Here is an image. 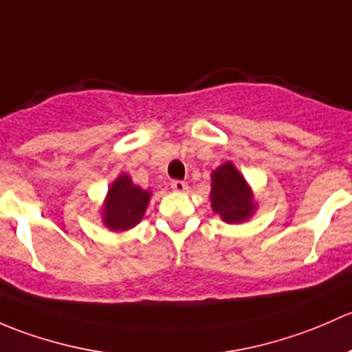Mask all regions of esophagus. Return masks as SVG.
Listing matches in <instances>:
<instances>
[{
  "instance_id": "obj_1",
  "label": "esophagus",
  "mask_w": 352,
  "mask_h": 352,
  "mask_svg": "<svg viewBox=\"0 0 352 352\" xmlns=\"http://www.w3.org/2000/svg\"><path fill=\"white\" fill-rule=\"evenodd\" d=\"M171 188L175 191H177V193H183V191L188 190V183H184V181H173L171 183Z\"/></svg>"
}]
</instances>
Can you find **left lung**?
I'll use <instances>...</instances> for the list:
<instances>
[{"instance_id":"8db88e82","label":"left lung","mask_w":352,"mask_h":352,"mask_svg":"<svg viewBox=\"0 0 352 352\" xmlns=\"http://www.w3.org/2000/svg\"><path fill=\"white\" fill-rule=\"evenodd\" d=\"M210 206L226 223H242L257 210L254 193L244 175L227 161L212 171Z\"/></svg>"}]
</instances>
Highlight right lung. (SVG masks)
Instances as JSON below:
<instances>
[{
	"instance_id": "add662e5",
	"label": "right lung",
	"mask_w": 352,
	"mask_h": 352,
	"mask_svg": "<svg viewBox=\"0 0 352 352\" xmlns=\"http://www.w3.org/2000/svg\"><path fill=\"white\" fill-rule=\"evenodd\" d=\"M151 197V190H142L126 173H122L108 188L101 205V222L111 232L133 229L146 215Z\"/></svg>"
}]
</instances>
